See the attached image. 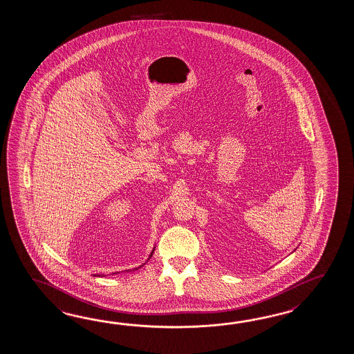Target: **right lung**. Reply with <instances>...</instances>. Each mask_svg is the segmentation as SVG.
I'll list each match as a JSON object with an SVG mask.
<instances>
[{
	"label": "right lung",
	"instance_id": "1",
	"mask_svg": "<svg viewBox=\"0 0 354 354\" xmlns=\"http://www.w3.org/2000/svg\"><path fill=\"white\" fill-rule=\"evenodd\" d=\"M154 248H156V247H154ZM154 248H153V250H151V256H149V258H148V261H149V259L151 258V256H153V253H154ZM148 261H147V262H148ZM143 266H140V267H143ZM140 267H138V268H136V270H139ZM136 270H133V271H136ZM113 274H116V273H113ZM93 276H104V274H93Z\"/></svg>",
	"mask_w": 354,
	"mask_h": 354
}]
</instances>
